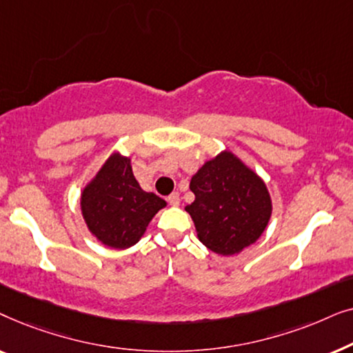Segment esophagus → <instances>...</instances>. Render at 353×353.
Here are the masks:
<instances>
[{
	"label": "esophagus",
	"instance_id": "1",
	"mask_svg": "<svg viewBox=\"0 0 353 353\" xmlns=\"http://www.w3.org/2000/svg\"><path fill=\"white\" fill-rule=\"evenodd\" d=\"M167 202L173 207L180 205V194H178V192H172V194L167 197Z\"/></svg>",
	"mask_w": 353,
	"mask_h": 353
}]
</instances>
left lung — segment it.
I'll return each instance as SVG.
<instances>
[{
  "label": "left lung",
  "mask_w": 353,
  "mask_h": 353,
  "mask_svg": "<svg viewBox=\"0 0 353 353\" xmlns=\"http://www.w3.org/2000/svg\"><path fill=\"white\" fill-rule=\"evenodd\" d=\"M196 199L186 205L207 249L231 255L249 248L267 228L272 201L265 183L231 152L205 162L191 178Z\"/></svg>",
  "instance_id": "8db88e82"
}]
</instances>
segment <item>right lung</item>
<instances>
[{"label": "right lung", "mask_w": 353, "mask_h": 353, "mask_svg": "<svg viewBox=\"0 0 353 353\" xmlns=\"http://www.w3.org/2000/svg\"><path fill=\"white\" fill-rule=\"evenodd\" d=\"M165 201L141 190L130 159L115 154L81 194V212L91 233L114 249L137 244Z\"/></svg>", "instance_id": "obj_1"}]
</instances>
